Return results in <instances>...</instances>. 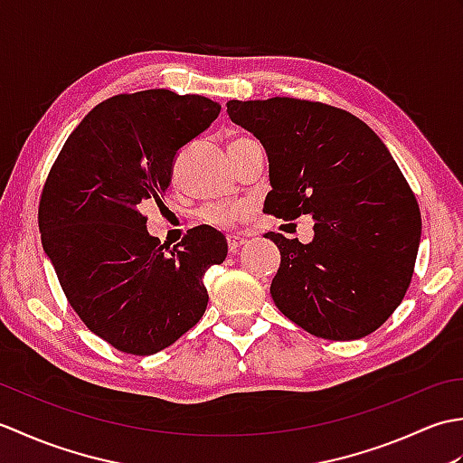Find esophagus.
Segmentation results:
<instances>
[{
    "label": "esophagus",
    "instance_id": "1",
    "mask_svg": "<svg viewBox=\"0 0 463 463\" xmlns=\"http://www.w3.org/2000/svg\"><path fill=\"white\" fill-rule=\"evenodd\" d=\"M226 242H229V250L231 252H237L241 247H244V244H247L249 241L244 239V237H241V234H229V237H226Z\"/></svg>",
    "mask_w": 463,
    "mask_h": 463
}]
</instances>
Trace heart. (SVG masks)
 I'll use <instances>...</instances> for the list:
<instances>
[{
    "instance_id": "b5f03b06",
    "label": "heart",
    "mask_w": 463,
    "mask_h": 463,
    "mask_svg": "<svg viewBox=\"0 0 463 463\" xmlns=\"http://www.w3.org/2000/svg\"><path fill=\"white\" fill-rule=\"evenodd\" d=\"M241 213V206L239 204H226V203H219V204H209L204 206L201 211V219L209 224H216V226H222V224H231L234 222Z\"/></svg>"
}]
</instances>
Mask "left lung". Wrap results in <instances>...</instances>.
I'll list each match as a JSON object with an SVG mask.
<instances>
[{
    "instance_id": "1",
    "label": "left lung",
    "mask_w": 463,
    "mask_h": 463,
    "mask_svg": "<svg viewBox=\"0 0 463 463\" xmlns=\"http://www.w3.org/2000/svg\"><path fill=\"white\" fill-rule=\"evenodd\" d=\"M226 113L267 151L264 213L314 221L308 244L264 234L280 250L274 304L318 338L368 336L404 298L421 237L416 196L388 146L358 117L324 103L234 99Z\"/></svg>"
}]
</instances>
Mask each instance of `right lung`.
I'll return each instance as SVG.
<instances>
[{"label":"right lung","mask_w":463,"mask_h":463,"mask_svg":"<svg viewBox=\"0 0 463 463\" xmlns=\"http://www.w3.org/2000/svg\"><path fill=\"white\" fill-rule=\"evenodd\" d=\"M221 105L146 90L115 95L85 115L49 171L39 201L42 244L73 310L117 350L151 356L203 318L204 272L229 252L224 234L194 226L169 249L146 231L176 155L211 127Z\"/></svg>","instance_id":"1"}]
</instances>
